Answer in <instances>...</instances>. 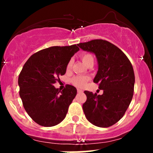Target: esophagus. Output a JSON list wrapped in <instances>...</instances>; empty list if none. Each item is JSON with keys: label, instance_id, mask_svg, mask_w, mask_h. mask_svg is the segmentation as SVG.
Listing matches in <instances>:
<instances>
[{"label": "esophagus", "instance_id": "1", "mask_svg": "<svg viewBox=\"0 0 153 153\" xmlns=\"http://www.w3.org/2000/svg\"><path fill=\"white\" fill-rule=\"evenodd\" d=\"M78 93H82V90H81V89H78Z\"/></svg>", "mask_w": 153, "mask_h": 153}]
</instances>
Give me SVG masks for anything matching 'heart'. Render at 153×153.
<instances>
[{
  "mask_svg": "<svg viewBox=\"0 0 153 153\" xmlns=\"http://www.w3.org/2000/svg\"><path fill=\"white\" fill-rule=\"evenodd\" d=\"M81 59L84 64L88 65L91 62H94V56L90 53H84L81 55ZM72 66H73V59H70L69 62L67 64V71H70L71 69ZM90 80V78L88 76H75L71 79V82L73 85L75 86L78 88H83L86 85L87 82Z\"/></svg>",
  "mask_w": 153,
  "mask_h": 153,
  "instance_id": "b5f03b06",
  "label": "heart"
}]
</instances>
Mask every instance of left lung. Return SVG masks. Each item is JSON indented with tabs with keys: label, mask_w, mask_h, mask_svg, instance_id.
<instances>
[{
	"label": "left lung",
	"mask_w": 153,
	"mask_h": 153,
	"mask_svg": "<svg viewBox=\"0 0 153 153\" xmlns=\"http://www.w3.org/2000/svg\"><path fill=\"white\" fill-rule=\"evenodd\" d=\"M78 45L94 52L99 71L94 82L103 90L102 95L85 91L87 100L82 109L88 120L95 126L108 127L122 118L134 94V73L126 54L106 40L94 39Z\"/></svg>",
	"instance_id": "obj_1"
}]
</instances>
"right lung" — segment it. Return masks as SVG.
<instances>
[{"mask_svg": "<svg viewBox=\"0 0 153 153\" xmlns=\"http://www.w3.org/2000/svg\"><path fill=\"white\" fill-rule=\"evenodd\" d=\"M79 50L77 45L44 49L32 54L23 67L18 80L19 95L26 111L39 125L52 127L65 118L77 90L66 85L60 91L53 85L65 75L67 64Z\"/></svg>", "mask_w": 153, "mask_h": 153, "instance_id": "right-lung-1", "label": "right lung"}]
</instances>
